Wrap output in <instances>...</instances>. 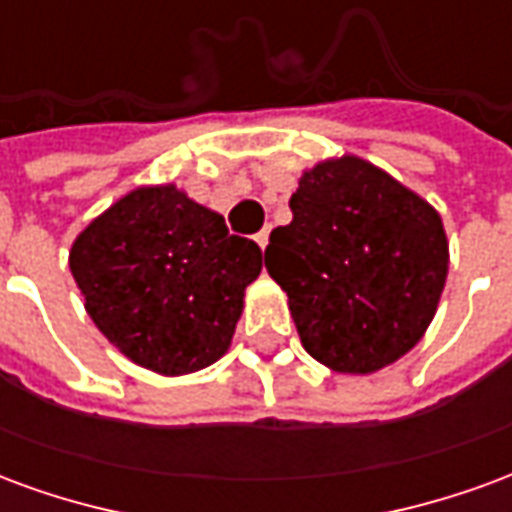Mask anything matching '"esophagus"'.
<instances>
[{
  "label": "esophagus",
  "mask_w": 512,
  "mask_h": 512,
  "mask_svg": "<svg viewBox=\"0 0 512 512\" xmlns=\"http://www.w3.org/2000/svg\"><path fill=\"white\" fill-rule=\"evenodd\" d=\"M268 233H271V227H263V230L255 235V241H257V246H260V249H266V246H268Z\"/></svg>",
  "instance_id": "obj_1"
}]
</instances>
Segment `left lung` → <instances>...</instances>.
<instances>
[{"mask_svg":"<svg viewBox=\"0 0 512 512\" xmlns=\"http://www.w3.org/2000/svg\"><path fill=\"white\" fill-rule=\"evenodd\" d=\"M293 222L266 246L304 351L334 373L367 376L428 332L450 268L439 211L359 156L304 169Z\"/></svg>","mask_w":512,"mask_h":512,"instance_id":"obj_1","label":"left lung"}]
</instances>
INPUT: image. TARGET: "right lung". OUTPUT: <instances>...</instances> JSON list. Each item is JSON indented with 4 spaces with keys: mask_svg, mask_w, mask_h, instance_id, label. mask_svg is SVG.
Instances as JSON below:
<instances>
[{
    "mask_svg": "<svg viewBox=\"0 0 512 512\" xmlns=\"http://www.w3.org/2000/svg\"><path fill=\"white\" fill-rule=\"evenodd\" d=\"M68 263L84 310L120 354L158 376H186L227 354L263 252L164 183L95 216Z\"/></svg>",
    "mask_w": 512,
    "mask_h": 512,
    "instance_id": "1",
    "label": "right lung"
}]
</instances>
